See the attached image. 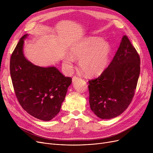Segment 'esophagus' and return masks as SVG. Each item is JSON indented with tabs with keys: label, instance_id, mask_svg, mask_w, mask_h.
<instances>
[{
	"label": "esophagus",
	"instance_id": "obj_1",
	"mask_svg": "<svg viewBox=\"0 0 153 153\" xmlns=\"http://www.w3.org/2000/svg\"><path fill=\"white\" fill-rule=\"evenodd\" d=\"M78 79H80V78H79V77L75 76H73V78H72V81H73V82H74L76 81V80H78Z\"/></svg>",
	"mask_w": 153,
	"mask_h": 153
}]
</instances>
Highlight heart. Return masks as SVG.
<instances>
[{"label":"heart","mask_w":153,"mask_h":153,"mask_svg":"<svg viewBox=\"0 0 153 153\" xmlns=\"http://www.w3.org/2000/svg\"><path fill=\"white\" fill-rule=\"evenodd\" d=\"M111 53L108 41L98 37H89L74 44L69 54L63 59L66 68L71 69L75 59H79V66L85 75L96 76L101 75L107 68Z\"/></svg>","instance_id":"1"}]
</instances>
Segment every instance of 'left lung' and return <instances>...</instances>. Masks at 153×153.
Here are the masks:
<instances>
[{
  "label": "left lung",
  "mask_w": 153,
  "mask_h": 153,
  "mask_svg": "<svg viewBox=\"0 0 153 153\" xmlns=\"http://www.w3.org/2000/svg\"><path fill=\"white\" fill-rule=\"evenodd\" d=\"M140 59L126 36L108 68L89 81V104L99 118L112 119L121 115L131 103L140 71Z\"/></svg>",
  "instance_id": "left-lung-1"
}]
</instances>
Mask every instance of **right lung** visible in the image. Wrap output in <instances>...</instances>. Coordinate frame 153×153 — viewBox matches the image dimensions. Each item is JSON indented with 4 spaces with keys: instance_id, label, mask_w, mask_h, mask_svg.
<instances>
[{
    "instance_id": "obj_1",
    "label": "right lung",
    "mask_w": 153,
    "mask_h": 153,
    "mask_svg": "<svg viewBox=\"0 0 153 153\" xmlns=\"http://www.w3.org/2000/svg\"><path fill=\"white\" fill-rule=\"evenodd\" d=\"M27 36L22 37L11 55L13 85L22 108L35 118L48 121L60 112L72 78L54 66L41 67L29 61L23 50Z\"/></svg>"
}]
</instances>
